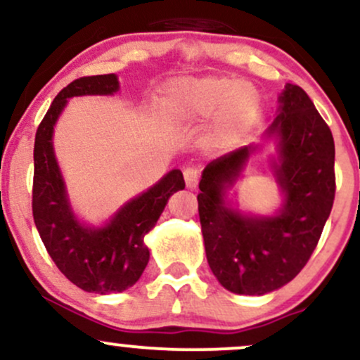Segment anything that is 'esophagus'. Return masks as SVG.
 Here are the masks:
<instances>
[{
	"instance_id": "obj_1",
	"label": "esophagus",
	"mask_w": 360,
	"mask_h": 360,
	"mask_svg": "<svg viewBox=\"0 0 360 360\" xmlns=\"http://www.w3.org/2000/svg\"><path fill=\"white\" fill-rule=\"evenodd\" d=\"M184 181H186V186L188 188H196L198 186V181H200V172H198V169L194 167H186L184 169Z\"/></svg>"
}]
</instances>
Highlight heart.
<instances>
[{
  "instance_id": "1",
  "label": "heart",
  "mask_w": 360,
  "mask_h": 360,
  "mask_svg": "<svg viewBox=\"0 0 360 360\" xmlns=\"http://www.w3.org/2000/svg\"><path fill=\"white\" fill-rule=\"evenodd\" d=\"M166 110L176 122L214 118V139L230 143L257 122L262 111V96L250 82L206 76L174 82L167 91Z\"/></svg>"
}]
</instances>
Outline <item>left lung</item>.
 Masks as SVG:
<instances>
[{
	"label": "left lung",
	"instance_id": "8db88e82",
	"mask_svg": "<svg viewBox=\"0 0 360 360\" xmlns=\"http://www.w3.org/2000/svg\"><path fill=\"white\" fill-rule=\"evenodd\" d=\"M266 139L278 140L271 169L283 193L272 217L242 213L226 189L259 146H243L205 167L198 212L206 259L218 283L235 295L262 296L295 279L307 266L335 198L332 131L300 86L286 84Z\"/></svg>",
	"mask_w": 360,
	"mask_h": 360
}]
</instances>
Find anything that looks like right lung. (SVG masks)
I'll use <instances>...</instances> for the list:
<instances>
[{
	"instance_id": "1",
	"label": "right lung",
	"mask_w": 360,
	"mask_h": 360,
	"mask_svg": "<svg viewBox=\"0 0 360 360\" xmlns=\"http://www.w3.org/2000/svg\"><path fill=\"white\" fill-rule=\"evenodd\" d=\"M118 89L115 74L72 81L45 113L34 147L32 212L40 238L62 274L77 288L96 295L122 292L137 283L150 257L143 237L155 226L169 198L184 189L183 172L172 169L123 205L103 226H88L76 218L53 154V127L69 98L113 94Z\"/></svg>"
}]
</instances>
